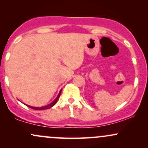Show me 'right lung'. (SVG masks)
Instances as JSON below:
<instances>
[{
    "label": "right lung",
    "mask_w": 148,
    "mask_h": 148,
    "mask_svg": "<svg viewBox=\"0 0 148 148\" xmlns=\"http://www.w3.org/2000/svg\"><path fill=\"white\" fill-rule=\"evenodd\" d=\"M60 93H61V90H60V93H59V94H58V97H56V99L55 100H54V101H53V102L51 103L50 104L47 105V106H42V107H33V106H28V105H27V106L30 107V108H33V109H35V110H45V109H48V108H51L52 106H53L54 105H55L57 101H58V99H59V97H60Z\"/></svg>",
    "instance_id": "1"
}]
</instances>
